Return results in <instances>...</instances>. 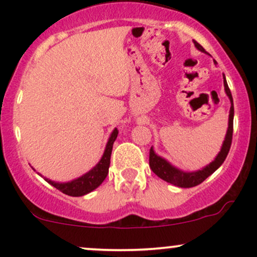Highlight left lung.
<instances>
[{"mask_svg": "<svg viewBox=\"0 0 257 257\" xmlns=\"http://www.w3.org/2000/svg\"><path fill=\"white\" fill-rule=\"evenodd\" d=\"M194 47L203 53H206L205 49L196 41H193ZM216 64V61H214ZM223 85H225V91L228 96L229 101H231V108H229V114H228V128H227L225 140H223L222 146H221L220 152L217 153V156L215 157L213 162L205 166L202 169L196 170V172H185V170L179 169L175 166H173L170 162H168L166 158L161 157L157 153L155 152L153 147L150 150V168L152 169V172L161 178L164 181L169 182L174 186H178V187L182 188H188V187H194V186L202 184L204 180L210 176L215 170H217L221 167V164L225 162V159L228 155L229 149H231L232 144V134H233V117H234V107H233V99L231 90H229L228 84H227L226 77L223 75Z\"/></svg>", "mask_w": 257, "mask_h": 257, "instance_id": "obj_1", "label": "left lung"}]
</instances>
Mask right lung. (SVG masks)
<instances>
[{
	"label": "right lung",
	"mask_w": 257,
	"mask_h": 257,
	"mask_svg": "<svg viewBox=\"0 0 257 257\" xmlns=\"http://www.w3.org/2000/svg\"><path fill=\"white\" fill-rule=\"evenodd\" d=\"M117 135H118V131H117V128H114L111 133L110 138H108L101 159L96 163L95 167L91 168L89 172L83 174V175L79 176L77 179H73L71 181L67 182L53 181V180L47 178H44V180H46L48 184H51L53 187H55L57 190L61 191L63 193L71 197H81L91 192V191H94L102 184V181H104L106 176H107L108 168H110L112 147H113V143L117 139ZM32 169H34V168H32ZM35 172H36V170H35ZM38 175H41V174L38 173Z\"/></svg>",
	"instance_id": "1"
}]
</instances>
